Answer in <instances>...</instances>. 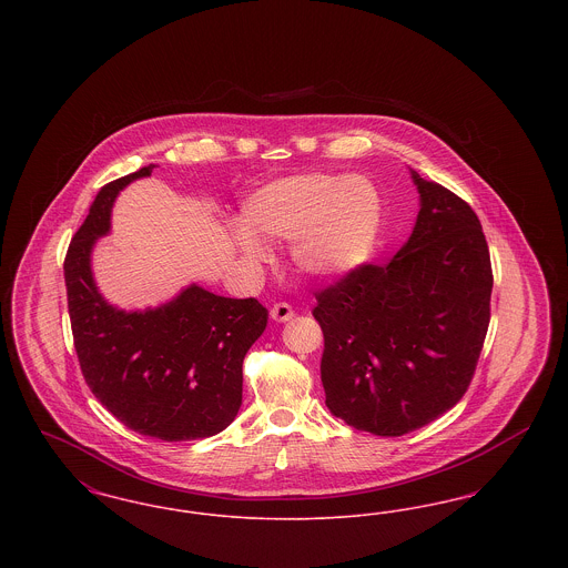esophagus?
I'll return each mask as SVG.
<instances>
[{"mask_svg": "<svg viewBox=\"0 0 568 568\" xmlns=\"http://www.w3.org/2000/svg\"><path fill=\"white\" fill-rule=\"evenodd\" d=\"M271 317L274 322H278V324L290 322L294 317V308L287 302H276L271 308Z\"/></svg>", "mask_w": 568, "mask_h": 568, "instance_id": "1", "label": "esophagus"}]
</instances>
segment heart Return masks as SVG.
I'll use <instances>...</instances> for the list:
<instances>
[{
	"instance_id": "1",
	"label": "heart",
	"mask_w": 568,
	"mask_h": 568,
	"mask_svg": "<svg viewBox=\"0 0 568 568\" xmlns=\"http://www.w3.org/2000/svg\"><path fill=\"white\" fill-rule=\"evenodd\" d=\"M381 204L375 187L357 176L296 174L255 191L243 206L234 241L248 260L264 257L262 239L294 241L297 268L317 278L357 268L377 239Z\"/></svg>"
}]
</instances>
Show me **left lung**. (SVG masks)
I'll list each match as a JSON object with an SVG mask.
<instances>
[{
  "mask_svg": "<svg viewBox=\"0 0 568 568\" xmlns=\"http://www.w3.org/2000/svg\"><path fill=\"white\" fill-rule=\"evenodd\" d=\"M422 209L387 264L317 292L325 406L355 430L403 436L466 394L489 325L491 264L475 211L410 172Z\"/></svg>",
  "mask_w": 568,
  "mask_h": 568,
  "instance_id": "left-lung-1",
  "label": "left lung"
}]
</instances>
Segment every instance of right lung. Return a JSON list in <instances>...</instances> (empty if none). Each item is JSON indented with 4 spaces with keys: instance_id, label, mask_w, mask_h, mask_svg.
Here are the masks:
<instances>
[{
    "instance_id": "obj_1",
    "label": "right lung",
    "mask_w": 568,
    "mask_h": 568,
    "mask_svg": "<svg viewBox=\"0 0 568 568\" xmlns=\"http://www.w3.org/2000/svg\"><path fill=\"white\" fill-rule=\"evenodd\" d=\"M149 163L104 185L68 246L63 274L74 349L93 396L130 430L168 443L225 430L243 405V359L268 324L255 297L191 285L160 308L125 313L100 296L91 248L110 230L116 193Z\"/></svg>"
}]
</instances>
